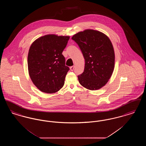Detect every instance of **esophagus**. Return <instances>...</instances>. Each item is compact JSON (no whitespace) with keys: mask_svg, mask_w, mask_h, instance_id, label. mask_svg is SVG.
I'll return each mask as SVG.
<instances>
[{"mask_svg":"<svg viewBox=\"0 0 146 146\" xmlns=\"http://www.w3.org/2000/svg\"><path fill=\"white\" fill-rule=\"evenodd\" d=\"M74 68H75V66H71V67H70V70L71 71H73L74 69Z\"/></svg>","mask_w":146,"mask_h":146,"instance_id":"obj_1","label":"esophagus"}]
</instances>
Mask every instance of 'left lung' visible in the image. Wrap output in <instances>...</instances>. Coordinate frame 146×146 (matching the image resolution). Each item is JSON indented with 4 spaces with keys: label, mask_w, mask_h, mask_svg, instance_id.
Segmentation results:
<instances>
[{
    "label": "left lung",
    "mask_w": 146,
    "mask_h": 146,
    "mask_svg": "<svg viewBox=\"0 0 146 146\" xmlns=\"http://www.w3.org/2000/svg\"><path fill=\"white\" fill-rule=\"evenodd\" d=\"M72 39L79 46L85 59L83 73L78 76L79 83L90 90L101 89L114 68L115 54L110 38L98 31L86 29Z\"/></svg>",
    "instance_id": "8db88e82"
}]
</instances>
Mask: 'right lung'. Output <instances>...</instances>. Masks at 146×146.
Listing matches in <instances>:
<instances>
[{
    "instance_id": "obj_1",
    "label": "right lung",
    "mask_w": 146,
    "mask_h": 146,
    "mask_svg": "<svg viewBox=\"0 0 146 146\" xmlns=\"http://www.w3.org/2000/svg\"><path fill=\"white\" fill-rule=\"evenodd\" d=\"M69 36L45 35L36 39L29 50V75L35 86L43 92L55 93L64 84L70 70L62 53Z\"/></svg>"
}]
</instances>
